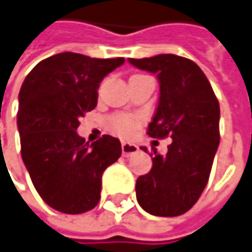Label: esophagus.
<instances>
[{
	"instance_id": "1",
	"label": "esophagus",
	"mask_w": 252,
	"mask_h": 252,
	"mask_svg": "<svg viewBox=\"0 0 252 252\" xmlns=\"http://www.w3.org/2000/svg\"><path fill=\"white\" fill-rule=\"evenodd\" d=\"M139 151V147L136 146V144H131V143H126V141H123L122 143V153H123V156L125 157H130L133 154H136Z\"/></svg>"
}]
</instances>
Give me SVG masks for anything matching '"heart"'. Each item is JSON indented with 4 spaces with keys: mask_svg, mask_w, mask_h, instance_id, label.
Masks as SVG:
<instances>
[{
    "mask_svg": "<svg viewBox=\"0 0 252 252\" xmlns=\"http://www.w3.org/2000/svg\"><path fill=\"white\" fill-rule=\"evenodd\" d=\"M111 126L116 133L130 137L139 129V119L130 115H116L111 119Z\"/></svg>",
    "mask_w": 252,
    "mask_h": 252,
    "instance_id": "heart-1",
    "label": "heart"
}]
</instances>
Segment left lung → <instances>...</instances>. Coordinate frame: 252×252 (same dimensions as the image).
I'll return each instance as SVG.
<instances>
[{"instance_id":"obj_1","label":"left lung","mask_w":252,"mask_h":252,"mask_svg":"<svg viewBox=\"0 0 252 252\" xmlns=\"http://www.w3.org/2000/svg\"><path fill=\"white\" fill-rule=\"evenodd\" d=\"M129 63L156 74L160 83L158 105L147 134L172 139L165 156L153 150L156 156L150 172L136 182L137 202L154 216L184 215L202 195L218 151V98L206 75L189 59L157 54L129 59Z\"/></svg>"}]
</instances>
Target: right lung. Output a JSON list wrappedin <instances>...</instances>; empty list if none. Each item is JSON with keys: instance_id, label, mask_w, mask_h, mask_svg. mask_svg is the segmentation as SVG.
<instances>
[{"instance_id": "right-lung-1", "label": "right lung", "mask_w": 252, "mask_h": 252, "mask_svg": "<svg viewBox=\"0 0 252 252\" xmlns=\"http://www.w3.org/2000/svg\"><path fill=\"white\" fill-rule=\"evenodd\" d=\"M118 59L54 54L37 63L19 91L18 130L22 160L40 198L62 213L94 209L102 174L121 157V141L109 134L88 144L77 134L80 118L98 102L99 84Z\"/></svg>"}]
</instances>
